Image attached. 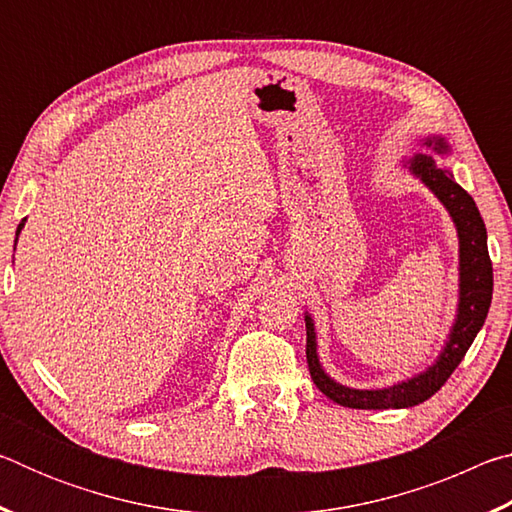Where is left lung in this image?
I'll use <instances>...</instances> for the list:
<instances>
[{"mask_svg":"<svg viewBox=\"0 0 512 512\" xmlns=\"http://www.w3.org/2000/svg\"><path fill=\"white\" fill-rule=\"evenodd\" d=\"M424 149H431L436 155H452V144L447 137L433 133L420 137ZM400 167L413 176L415 180L429 189L452 219L458 237V298H456V314L452 327L445 336L443 348L438 357L433 359L431 366L424 368L418 375H411L402 381H395L393 386L381 388H354L336 381L327 375L318 357V332L316 323L309 311H305V327H307V363L314 384L320 393H325L329 400L348 406V409H411L415 404L429 400L433 393L443 388L449 375L456 370L458 363L463 361L465 352L470 350L476 334L488 318V309L492 302V262L488 255V232L481 219L479 207L474 198L456 183L454 173L449 167H440L433 160V155L415 153L413 158L402 160Z\"/></svg>","mask_w":512,"mask_h":512,"instance_id":"obj_1","label":"left lung"}]
</instances>
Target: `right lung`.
I'll use <instances>...</instances> for the list:
<instances>
[{"mask_svg": "<svg viewBox=\"0 0 512 512\" xmlns=\"http://www.w3.org/2000/svg\"><path fill=\"white\" fill-rule=\"evenodd\" d=\"M24 223H27V219H22L20 225H17V230H15V246H17V239H20V232H22V228H24Z\"/></svg>", "mask_w": 512, "mask_h": 512, "instance_id": "add662e5", "label": "right lung"}]
</instances>
